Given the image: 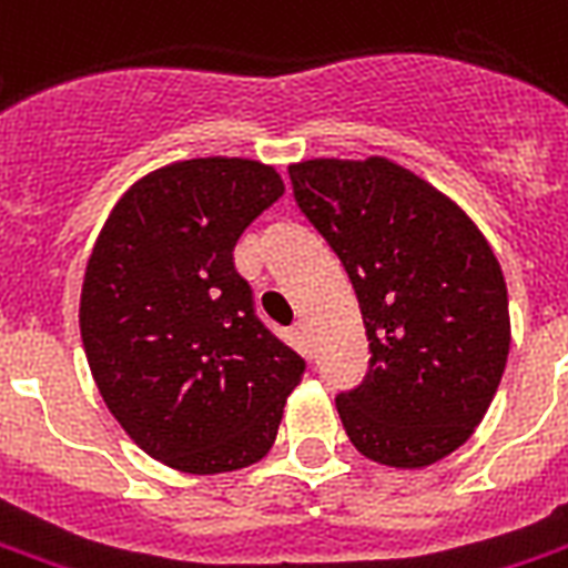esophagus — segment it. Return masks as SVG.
I'll return each instance as SVG.
<instances>
[{
  "instance_id": "1",
  "label": "esophagus",
  "mask_w": 568,
  "mask_h": 568,
  "mask_svg": "<svg viewBox=\"0 0 568 568\" xmlns=\"http://www.w3.org/2000/svg\"><path fill=\"white\" fill-rule=\"evenodd\" d=\"M294 336L301 339V345H310V333H306V324H303V322L294 324Z\"/></svg>"
}]
</instances>
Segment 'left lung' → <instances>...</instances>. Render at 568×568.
I'll return each instance as SVG.
<instances>
[{
	"label": "left lung",
	"instance_id": "left-lung-1",
	"mask_svg": "<svg viewBox=\"0 0 568 568\" xmlns=\"http://www.w3.org/2000/svg\"><path fill=\"white\" fill-rule=\"evenodd\" d=\"M301 214L339 255L361 303L369 369L336 396L363 456L426 467L465 444L509 354V301L470 216L384 158L288 166Z\"/></svg>",
	"mask_w": 568,
	"mask_h": 568
}]
</instances>
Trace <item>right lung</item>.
Segmentation results:
<instances>
[{"label": "right lung", "mask_w": 568, "mask_h": 568, "mask_svg": "<svg viewBox=\"0 0 568 568\" xmlns=\"http://www.w3.org/2000/svg\"><path fill=\"white\" fill-rule=\"evenodd\" d=\"M283 190L255 160L163 166L119 199L85 267L80 331L103 402L151 458L184 474L265 456L306 372L255 315L232 255Z\"/></svg>", "instance_id": "right-lung-1"}]
</instances>
